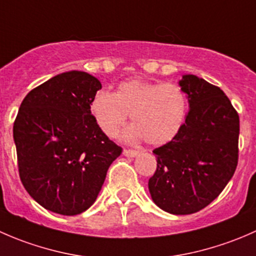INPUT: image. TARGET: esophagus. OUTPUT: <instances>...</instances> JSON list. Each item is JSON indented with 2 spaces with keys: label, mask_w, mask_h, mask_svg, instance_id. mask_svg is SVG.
<instances>
[{
  "label": "esophagus",
  "mask_w": 256,
  "mask_h": 256,
  "mask_svg": "<svg viewBox=\"0 0 256 256\" xmlns=\"http://www.w3.org/2000/svg\"><path fill=\"white\" fill-rule=\"evenodd\" d=\"M122 154H124V156H126V157H136L138 154V151H136V150L125 148L122 151Z\"/></svg>",
  "instance_id": "obj_1"
}]
</instances>
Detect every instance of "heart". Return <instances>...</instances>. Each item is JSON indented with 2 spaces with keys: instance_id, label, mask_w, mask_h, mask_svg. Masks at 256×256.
<instances>
[{
  "instance_id": "1",
  "label": "heart",
  "mask_w": 256,
  "mask_h": 256,
  "mask_svg": "<svg viewBox=\"0 0 256 256\" xmlns=\"http://www.w3.org/2000/svg\"><path fill=\"white\" fill-rule=\"evenodd\" d=\"M90 112L102 132L116 138L130 115L134 125L124 131L126 141L144 138L160 146L171 141L184 122L187 99L183 90L172 82L126 80L116 92L100 90L90 102Z\"/></svg>"
}]
</instances>
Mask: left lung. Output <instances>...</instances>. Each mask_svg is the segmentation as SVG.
<instances>
[{
    "instance_id": "obj_1",
    "label": "left lung",
    "mask_w": 256,
    "mask_h": 256,
    "mask_svg": "<svg viewBox=\"0 0 256 256\" xmlns=\"http://www.w3.org/2000/svg\"><path fill=\"white\" fill-rule=\"evenodd\" d=\"M190 110L177 135L154 150L148 190L167 213L192 214L222 193L238 164L239 115L223 90L193 74L178 82Z\"/></svg>"
}]
</instances>
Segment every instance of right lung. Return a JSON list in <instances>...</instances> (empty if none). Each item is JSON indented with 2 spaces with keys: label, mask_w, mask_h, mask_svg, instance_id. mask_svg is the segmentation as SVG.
<instances>
[{
  "label": "right lung",
  "mask_w": 256,
  "mask_h": 256,
  "mask_svg": "<svg viewBox=\"0 0 256 256\" xmlns=\"http://www.w3.org/2000/svg\"><path fill=\"white\" fill-rule=\"evenodd\" d=\"M99 89L95 76L66 72L30 90L18 110L14 140L20 180L30 197L53 213L86 210L122 152L90 112Z\"/></svg>",
  "instance_id": "right-lung-1"
}]
</instances>
